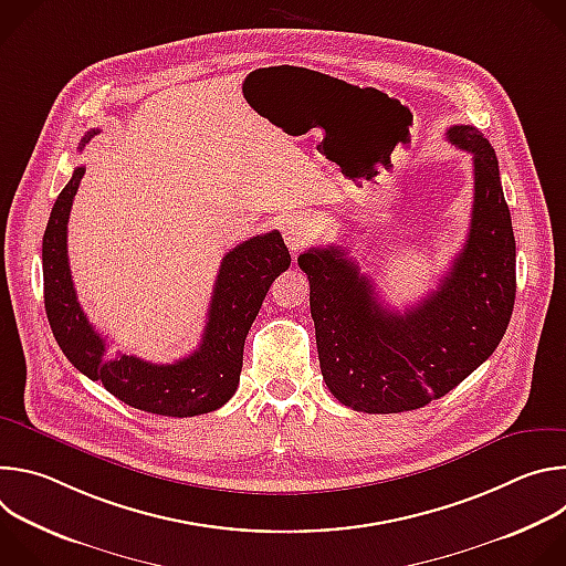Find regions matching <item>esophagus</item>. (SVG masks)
<instances>
[{"label": "esophagus", "instance_id": "esophagus-1", "mask_svg": "<svg viewBox=\"0 0 566 566\" xmlns=\"http://www.w3.org/2000/svg\"><path fill=\"white\" fill-rule=\"evenodd\" d=\"M280 230H282V237L293 255H297L313 237V226L302 214H289L286 219H282Z\"/></svg>", "mask_w": 566, "mask_h": 566}]
</instances>
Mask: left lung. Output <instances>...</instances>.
<instances>
[{
  "label": "left lung",
  "mask_w": 566,
  "mask_h": 566,
  "mask_svg": "<svg viewBox=\"0 0 566 566\" xmlns=\"http://www.w3.org/2000/svg\"><path fill=\"white\" fill-rule=\"evenodd\" d=\"M448 140L472 154L474 197L465 244L437 291L398 313L340 247L297 258L322 378L356 412H408L446 396L489 360L511 322L515 237L495 149L470 125L450 127Z\"/></svg>",
  "instance_id": "left-lung-1"
}]
</instances>
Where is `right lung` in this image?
<instances>
[{
    "label": "right lung",
    "mask_w": 566,
    "mask_h": 566,
    "mask_svg": "<svg viewBox=\"0 0 566 566\" xmlns=\"http://www.w3.org/2000/svg\"><path fill=\"white\" fill-rule=\"evenodd\" d=\"M98 134H85L80 149ZM85 168L57 195L44 239V308L51 332L69 363L87 378L105 385L127 406L160 417H197L219 410L239 385L244 343L262 302L280 273L291 266V255L277 230L251 237L221 260L214 282L206 332L195 354L172 363L154 365L120 352H107V340L94 329L75 297L69 258L66 223Z\"/></svg>",
    "instance_id": "obj_1"
}]
</instances>
